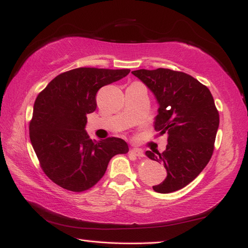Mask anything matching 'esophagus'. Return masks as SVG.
I'll return each mask as SVG.
<instances>
[{"label": "esophagus", "mask_w": 248, "mask_h": 248, "mask_svg": "<svg viewBox=\"0 0 248 248\" xmlns=\"http://www.w3.org/2000/svg\"><path fill=\"white\" fill-rule=\"evenodd\" d=\"M130 154H132L133 156H137V157H143L144 154H143V151L142 150H139V148H131L130 150Z\"/></svg>", "instance_id": "esophagus-1"}]
</instances>
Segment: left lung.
<instances>
[{
	"label": "left lung",
	"instance_id": "8db88e82",
	"mask_svg": "<svg viewBox=\"0 0 248 248\" xmlns=\"http://www.w3.org/2000/svg\"><path fill=\"white\" fill-rule=\"evenodd\" d=\"M132 74L154 93L159 104L154 127L159 136L168 137L166 151L145 153L167 170V177L153 190L163 194L178 191L191 183L213 156L219 127L214 97L206 85L181 71L158 68Z\"/></svg>",
	"mask_w": 248,
	"mask_h": 248
}]
</instances>
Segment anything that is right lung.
Instances as JSON below:
<instances>
[{
  "instance_id": "right-lung-1",
  "label": "right lung",
  "mask_w": 248,
  "mask_h": 248,
  "mask_svg": "<svg viewBox=\"0 0 248 248\" xmlns=\"http://www.w3.org/2000/svg\"><path fill=\"white\" fill-rule=\"evenodd\" d=\"M130 69L81 68L58 75L39 93L29 124V136L40 166L57 186L83 192L103 178L111 157L125 154L123 139L91 140L87 115L96 109V93L123 79Z\"/></svg>"
}]
</instances>
